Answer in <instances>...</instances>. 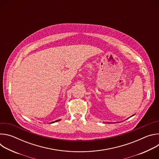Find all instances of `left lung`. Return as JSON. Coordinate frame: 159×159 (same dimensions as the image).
<instances>
[{
	"label": "left lung",
	"instance_id": "obj_1",
	"mask_svg": "<svg viewBox=\"0 0 159 159\" xmlns=\"http://www.w3.org/2000/svg\"><path fill=\"white\" fill-rule=\"evenodd\" d=\"M134 116V115H132L131 116ZM107 123H110V122H107Z\"/></svg>",
	"mask_w": 159,
	"mask_h": 159
}]
</instances>
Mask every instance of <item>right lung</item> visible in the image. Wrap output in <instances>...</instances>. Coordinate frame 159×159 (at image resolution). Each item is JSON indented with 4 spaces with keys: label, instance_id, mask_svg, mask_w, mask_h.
<instances>
[{
    "label": "right lung",
    "instance_id": "add662e5",
    "mask_svg": "<svg viewBox=\"0 0 159 159\" xmlns=\"http://www.w3.org/2000/svg\"><path fill=\"white\" fill-rule=\"evenodd\" d=\"M60 121V120H56V121H53V122H51L50 123H55V122H57V121Z\"/></svg>",
    "mask_w": 159,
    "mask_h": 159
}]
</instances>
